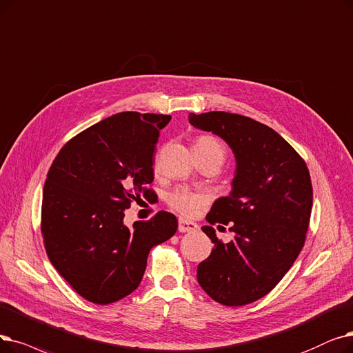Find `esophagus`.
<instances>
[{
	"instance_id": "obj_1",
	"label": "esophagus",
	"mask_w": 353,
	"mask_h": 353,
	"mask_svg": "<svg viewBox=\"0 0 353 353\" xmlns=\"http://www.w3.org/2000/svg\"><path fill=\"white\" fill-rule=\"evenodd\" d=\"M197 229H199L197 223L186 221V219H183V218L179 219V231L180 232H194V231H197Z\"/></svg>"
}]
</instances>
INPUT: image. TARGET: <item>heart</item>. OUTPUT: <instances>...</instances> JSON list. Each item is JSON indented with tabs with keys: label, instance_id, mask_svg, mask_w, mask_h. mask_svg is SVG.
<instances>
[{
	"label": "heart",
	"instance_id": "heart-1",
	"mask_svg": "<svg viewBox=\"0 0 353 353\" xmlns=\"http://www.w3.org/2000/svg\"><path fill=\"white\" fill-rule=\"evenodd\" d=\"M194 151L201 156H218L222 161L225 159V147L216 137L203 134L194 140ZM209 201L205 192L192 190L188 188H179L167 196V205L183 216H194Z\"/></svg>",
	"mask_w": 353,
	"mask_h": 353
}]
</instances>
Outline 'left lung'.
Returning <instances> with one entry per match:
<instances>
[{
  "label": "left lung",
  "mask_w": 353,
  "mask_h": 353,
  "mask_svg": "<svg viewBox=\"0 0 353 353\" xmlns=\"http://www.w3.org/2000/svg\"><path fill=\"white\" fill-rule=\"evenodd\" d=\"M189 121L222 137L236 159L231 194L206 214L210 226L202 231L214 248L197 265V281L223 305L254 303L281 281L303 248L313 206L309 168L279 132L250 117L212 111ZM216 223L232 225L234 241L216 236Z\"/></svg>",
  "instance_id": "left-lung-1"
}]
</instances>
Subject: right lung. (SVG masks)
I'll return each mask as SVG.
<instances>
[{"instance_id": "add662e5", "label": "right lung", "mask_w": 353, "mask_h": 353, "mask_svg": "<svg viewBox=\"0 0 353 353\" xmlns=\"http://www.w3.org/2000/svg\"><path fill=\"white\" fill-rule=\"evenodd\" d=\"M170 115L121 112L70 139L43 189L41 235L52 265L90 303L110 304L140 285L147 258L177 231L173 213L124 225V210L156 194L152 157Z\"/></svg>"}]
</instances>
